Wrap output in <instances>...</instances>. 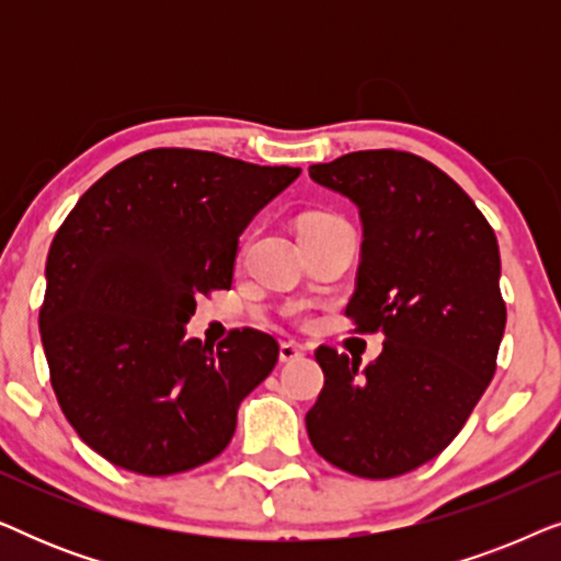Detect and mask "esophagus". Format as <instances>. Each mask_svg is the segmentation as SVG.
I'll return each mask as SVG.
<instances>
[{
  "instance_id": "34e87169",
  "label": "esophagus",
  "mask_w": 561,
  "mask_h": 561,
  "mask_svg": "<svg viewBox=\"0 0 561 561\" xmlns=\"http://www.w3.org/2000/svg\"><path fill=\"white\" fill-rule=\"evenodd\" d=\"M280 363H296V359H301L306 352H304V347L301 344H296V342H283L280 344Z\"/></svg>"
}]
</instances>
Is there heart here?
Masks as SVG:
<instances>
[{"mask_svg": "<svg viewBox=\"0 0 561 561\" xmlns=\"http://www.w3.org/2000/svg\"><path fill=\"white\" fill-rule=\"evenodd\" d=\"M336 217L332 214H306L301 219V227H311V225H324V221H334Z\"/></svg>", "mask_w": 561, "mask_h": 561, "instance_id": "1", "label": "heart"}]
</instances>
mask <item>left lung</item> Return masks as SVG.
Returning a JSON list of instances; mask_svg holds the SVG:
<instances>
[{"instance_id":"1","label":"left lung","mask_w":561,"mask_h":561,"mask_svg":"<svg viewBox=\"0 0 561 561\" xmlns=\"http://www.w3.org/2000/svg\"><path fill=\"white\" fill-rule=\"evenodd\" d=\"M309 175L359 209L363 252L344 313L386 342L367 367L321 344L324 388L306 432L340 470L398 478L449 447L495 375L505 329L495 232L413 152L359 150Z\"/></svg>"}]
</instances>
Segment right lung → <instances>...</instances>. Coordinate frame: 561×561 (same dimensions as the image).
I'll return each mask as SVG.
<instances>
[{"label":"right lung","instance_id":"right-lung-1","mask_svg":"<svg viewBox=\"0 0 561 561\" xmlns=\"http://www.w3.org/2000/svg\"><path fill=\"white\" fill-rule=\"evenodd\" d=\"M301 168L158 148L104 173L53 237L41 336L76 434L112 465L165 478L225 451L278 342L186 340L196 296L232 286L237 242Z\"/></svg>","mask_w":561,"mask_h":561}]
</instances>
